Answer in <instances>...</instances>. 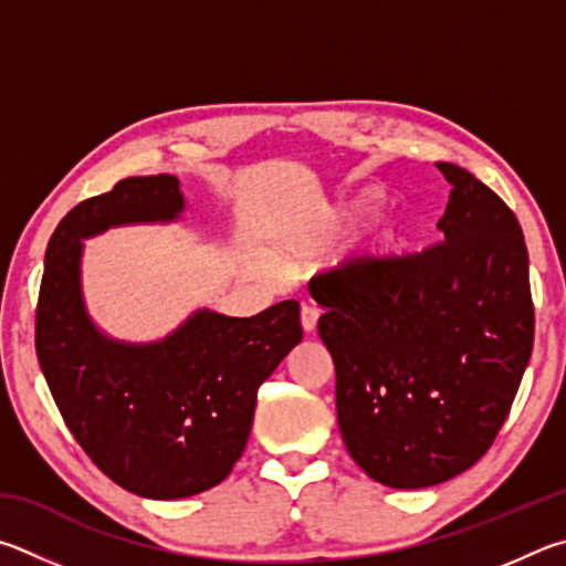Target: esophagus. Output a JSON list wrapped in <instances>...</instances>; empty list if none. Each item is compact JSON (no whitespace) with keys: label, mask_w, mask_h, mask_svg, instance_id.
I'll return each mask as SVG.
<instances>
[{"label":"esophagus","mask_w":566,"mask_h":566,"mask_svg":"<svg viewBox=\"0 0 566 566\" xmlns=\"http://www.w3.org/2000/svg\"><path fill=\"white\" fill-rule=\"evenodd\" d=\"M318 318H321V311L315 308L313 303H303L301 305V325L305 333H313L315 325H318Z\"/></svg>","instance_id":"34e87169"}]
</instances>
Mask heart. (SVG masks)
<instances>
[{
    "mask_svg": "<svg viewBox=\"0 0 566 566\" xmlns=\"http://www.w3.org/2000/svg\"><path fill=\"white\" fill-rule=\"evenodd\" d=\"M350 216H353V211L335 213V216L328 218V221H325L323 226L315 228V231H313L308 238H305V245H318V243H323V241H328V238H331L335 231H338L345 218H350Z\"/></svg>",
    "mask_w": 566,
    "mask_h": 566,
    "instance_id": "heart-1",
    "label": "heart"
}]
</instances>
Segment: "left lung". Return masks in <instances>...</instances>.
I'll use <instances>...</instances> for the list:
<instances>
[{
    "label": "left lung",
    "instance_id": "left-lung-1",
    "mask_svg": "<svg viewBox=\"0 0 566 566\" xmlns=\"http://www.w3.org/2000/svg\"><path fill=\"white\" fill-rule=\"evenodd\" d=\"M438 168L452 186L438 243L350 258L308 285L345 448L395 490L440 484L492 448L534 343L517 216L464 168Z\"/></svg>",
    "mask_w": 566,
    "mask_h": 566
}]
</instances>
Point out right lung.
<instances>
[{"mask_svg": "<svg viewBox=\"0 0 566 566\" xmlns=\"http://www.w3.org/2000/svg\"><path fill=\"white\" fill-rule=\"evenodd\" d=\"M174 176H134L86 198L49 238L36 303V358L69 432L118 488L178 500L231 474L261 382L303 338L298 301L251 318L198 311L161 343L104 338L78 289L82 238L108 226L174 221Z\"/></svg>", "mask_w": 566, "mask_h": 566, "instance_id": "1", "label": "right lung"}]
</instances>
